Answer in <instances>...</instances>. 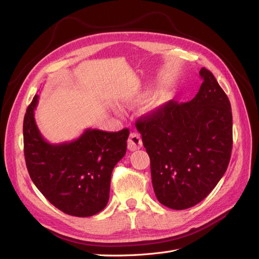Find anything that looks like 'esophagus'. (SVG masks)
<instances>
[{"label":"esophagus","instance_id":"34e87169","mask_svg":"<svg viewBox=\"0 0 259 259\" xmlns=\"http://www.w3.org/2000/svg\"><path fill=\"white\" fill-rule=\"evenodd\" d=\"M143 146L142 137L137 133H131L128 140H127V148L131 151H135L137 149H140Z\"/></svg>","mask_w":259,"mask_h":259}]
</instances>
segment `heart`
<instances>
[{"instance_id": "obj_1", "label": "heart", "mask_w": 259, "mask_h": 259, "mask_svg": "<svg viewBox=\"0 0 259 259\" xmlns=\"http://www.w3.org/2000/svg\"><path fill=\"white\" fill-rule=\"evenodd\" d=\"M164 103H165V99L162 97H158L155 98L152 103L150 104V107H149V110H154V109H158L159 107H161Z\"/></svg>"}]
</instances>
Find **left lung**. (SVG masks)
<instances>
[{"label":"left lung","mask_w":259,"mask_h":259,"mask_svg":"<svg viewBox=\"0 0 259 259\" xmlns=\"http://www.w3.org/2000/svg\"><path fill=\"white\" fill-rule=\"evenodd\" d=\"M200 76L203 82L193 99L170 100L136 122L150 158L156 199L173 209L206 198L231 156L230 101L209 70L202 68Z\"/></svg>","instance_id":"1"}]
</instances>
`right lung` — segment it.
Returning <instances> with one entry per match:
<instances>
[{
	"label": "right lung",
	"mask_w": 259,
	"mask_h": 259,
	"mask_svg": "<svg viewBox=\"0 0 259 259\" xmlns=\"http://www.w3.org/2000/svg\"><path fill=\"white\" fill-rule=\"evenodd\" d=\"M38 96L23 119V152L33 184L64 213L89 217L103 210L109 200L111 173L126 153L128 128L104 132L88 128L73 142H46L34 120Z\"/></svg>",
	"instance_id": "1"
}]
</instances>
